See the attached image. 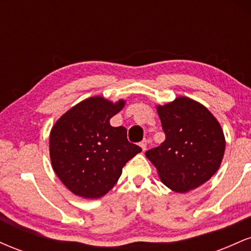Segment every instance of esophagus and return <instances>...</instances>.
<instances>
[{"label": "esophagus", "instance_id": "1", "mask_svg": "<svg viewBox=\"0 0 251 251\" xmlns=\"http://www.w3.org/2000/svg\"><path fill=\"white\" fill-rule=\"evenodd\" d=\"M139 145H140V148H142L143 151H146V148H148V142H146V140H143Z\"/></svg>", "mask_w": 251, "mask_h": 251}]
</instances>
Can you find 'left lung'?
<instances>
[{"instance_id":"1","label":"left lung","mask_w":251,"mask_h":251,"mask_svg":"<svg viewBox=\"0 0 251 251\" xmlns=\"http://www.w3.org/2000/svg\"><path fill=\"white\" fill-rule=\"evenodd\" d=\"M155 108L165 140L145 155L172 191L197 189L217 172L223 159L226 138L220 123L205 106L188 97Z\"/></svg>"}]
</instances>
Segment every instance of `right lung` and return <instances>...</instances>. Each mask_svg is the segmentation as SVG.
<instances>
[{"label": "right lung", "mask_w": 251, "mask_h": 251, "mask_svg": "<svg viewBox=\"0 0 251 251\" xmlns=\"http://www.w3.org/2000/svg\"><path fill=\"white\" fill-rule=\"evenodd\" d=\"M103 97L87 98L62 114L50 129L51 168L72 194L87 200L102 197L116 185L123 168L142 149L127 140L123 126L109 119L125 106Z\"/></svg>", "instance_id": "obj_1"}]
</instances>
